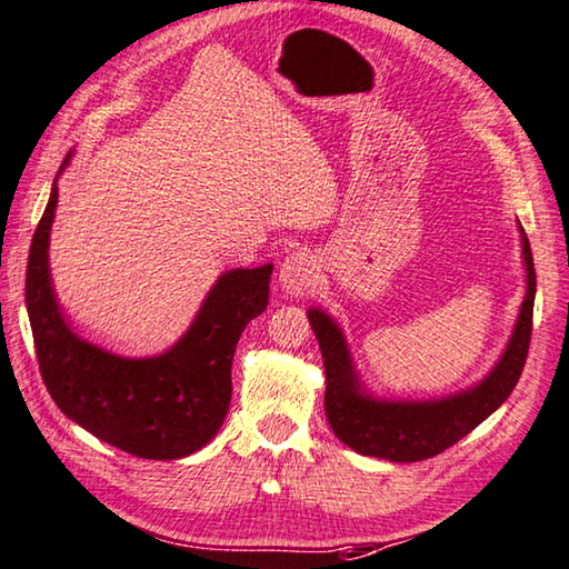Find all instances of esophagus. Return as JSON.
Segmentation results:
<instances>
[{
	"label": "esophagus",
	"mask_w": 569,
	"mask_h": 569,
	"mask_svg": "<svg viewBox=\"0 0 569 569\" xmlns=\"http://www.w3.org/2000/svg\"><path fill=\"white\" fill-rule=\"evenodd\" d=\"M280 284L289 295L305 297L317 284V260L307 250H295L280 264Z\"/></svg>",
	"instance_id": "esophagus-1"
}]
</instances>
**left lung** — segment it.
Returning <instances> with one entry per match:
<instances>
[{
    "instance_id": "8db88e82",
    "label": "left lung",
    "mask_w": 569,
    "mask_h": 569,
    "mask_svg": "<svg viewBox=\"0 0 569 569\" xmlns=\"http://www.w3.org/2000/svg\"><path fill=\"white\" fill-rule=\"evenodd\" d=\"M528 289L516 321V331L488 377L468 391L436 401H383L363 389L349 357L347 341L337 321L321 309H309V325L319 339L327 371L325 409L331 431L361 456L393 463H416L433 458L458 443L478 423L502 406L522 373L532 335L535 264L528 234L520 228Z\"/></svg>"
}]
</instances>
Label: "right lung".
Listing matches in <instances>:
<instances>
[{
    "label": "right lung",
    "instance_id": "right-lung-1",
    "mask_svg": "<svg viewBox=\"0 0 569 569\" xmlns=\"http://www.w3.org/2000/svg\"><path fill=\"white\" fill-rule=\"evenodd\" d=\"M57 202L53 183L27 264V312L53 403L96 438L138 458L173 460L200 451L230 409L234 347L250 319L267 309L272 264L224 272L166 353L123 357L81 339L53 297L49 232Z\"/></svg>",
    "mask_w": 569,
    "mask_h": 569
}]
</instances>
